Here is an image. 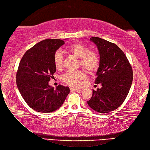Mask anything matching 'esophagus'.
Returning a JSON list of instances; mask_svg holds the SVG:
<instances>
[{"label": "esophagus", "instance_id": "esophagus-1", "mask_svg": "<svg viewBox=\"0 0 150 150\" xmlns=\"http://www.w3.org/2000/svg\"><path fill=\"white\" fill-rule=\"evenodd\" d=\"M79 90V89L77 88H74V87H70V90H71V91H76V90Z\"/></svg>", "mask_w": 150, "mask_h": 150}]
</instances>
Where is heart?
Returning <instances> with one entry per match:
<instances>
[{
    "instance_id": "b5f03b06",
    "label": "heart",
    "mask_w": 150,
    "mask_h": 150,
    "mask_svg": "<svg viewBox=\"0 0 150 150\" xmlns=\"http://www.w3.org/2000/svg\"><path fill=\"white\" fill-rule=\"evenodd\" d=\"M68 51L79 59V65L89 73H93L100 65V58L98 54L90 51V48L84 44L75 43L68 47ZM64 55L61 50H58L54 53L53 63L57 69H60L63 66ZM86 78V73L84 70L68 71L60 77L61 80L71 86L76 87L80 84L82 80Z\"/></svg>"
}]
</instances>
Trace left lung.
<instances>
[{
	"label": "left lung",
	"mask_w": 150,
	"mask_h": 150,
	"mask_svg": "<svg viewBox=\"0 0 150 150\" xmlns=\"http://www.w3.org/2000/svg\"><path fill=\"white\" fill-rule=\"evenodd\" d=\"M90 40L99 52L100 65L95 83L101 84L102 88L93 90L88 104L98 113H109L126 99L132 84L133 70L126 55L115 44L96 37Z\"/></svg>",
	"instance_id": "obj_1"
}]
</instances>
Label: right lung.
<instances>
[{
    "instance_id": "add662e5",
    "label": "right lung",
    "mask_w": 150,
    "mask_h": 150,
    "mask_svg": "<svg viewBox=\"0 0 150 150\" xmlns=\"http://www.w3.org/2000/svg\"><path fill=\"white\" fill-rule=\"evenodd\" d=\"M64 44L60 39H46L29 49L22 57L16 75L17 88L22 98L33 110L44 113L56 111L62 106L69 88L49 85L56 68L53 55Z\"/></svg>"
}]
</instances>
